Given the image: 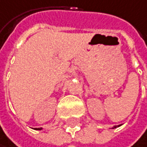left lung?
Returning <instances> with one entry per match:
<instances>
[{
	"instance_id": "1",
	"label": "left lung",
	"mask_w": 147,
	"mask_h": 147,
	"mask_svg": "<svg viewBox=\"0 0 147 147\" xmlns=\"http://www.w3.org/2000/svg\"><path fill=\"white\" fill-rule=\"evenodd\" d=\"M119 126H120V125H119V126H118V127H119ZM115 128H117V126H114V127H113L112 129H115Z\"/></svg>"
}]
</instances>
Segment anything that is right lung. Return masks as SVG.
Instances as JSON below:
<instances>
[{
  "mask_svg": "<svg viewBox=\"0 0 147 147\" xmlns=\"http://www.w3.org/2000/svg\"><path fill=\"white\" fill-rule=\"evenodd\" d=\"M41 129H42V128H36V129H35V130H39V131H40V130H41Z\"/></svg>",
  "mask_w": 147,
  "mask_h": 147,
  "instance_id": "1",
  "label": "right lung"
}]
</instances>
